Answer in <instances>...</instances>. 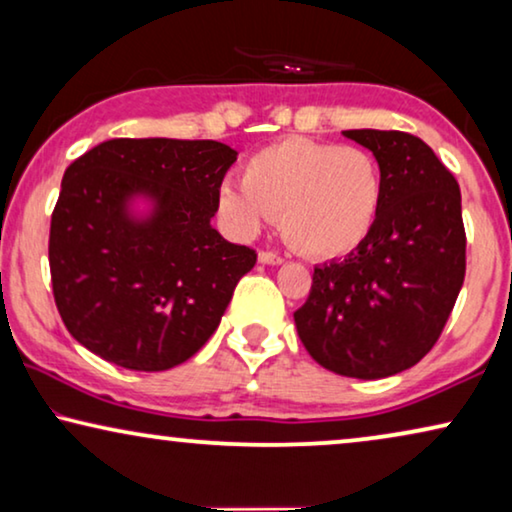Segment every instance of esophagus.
<instances>
[{"label":"esophagus","instance_id":"esophagus-1","mask_svg":"<svg viewBox=\"0 0 512 512\" xmlns=\"http://www.w3.org/2000/svg\"><path fill=\"white\" fill-rule=\"evenodd\" d=\"M258 261H261L263 265H279V263H284V258L279 254H272V251H261V254H258Z\"/></svg>","mask_w":512,"mask_h":512}]
</instances>
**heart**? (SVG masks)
Instances as JSON below:
<instances>
[{"label": "heart", "mask_w": 512, "mask_h": 512, "mask_svg": "<svg viewBox=\"0 0 512 512\" xmlns=\"http://www.w3.org/2000/svg\"><path fill=\"white\" fill-rule=\"evenodd\" d=\"M382 198V167L370 151L289 137L256 151L242 165V184L223 181L219 212L242 237L279 214L284 237L298 251L338 258L373 233Z\"/></svg>", "instance_id": "obj_1"}]
</instances>
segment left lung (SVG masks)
I'll return each instance as SVG.
<instances>
[{"label":"left lung","mask_w":512,"mask_h":512,"mask_svg":"<svg viewBox=\"0 0 512 512\" xmlns=\"http://www.w3.org/2000/svg\"><path fill=\"white\" fill-rule=\"evenodd\" d=\"M373 151L384 198L373 233L345 261L317 265L293 312L326 370L380 380L422 361L450 319L466 275L457 179L429 144L398 130H345Z\"/></svg>","instance_id":"1"}]
</instances>
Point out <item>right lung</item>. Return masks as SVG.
I'll return each mask as SVG.
<instances>
[{
  "label": "right lung",
  "instance_id": "1",
  "mask_svg": "<svg viewBox=\"0 0 512 512\" xmlns=\"http://www.w3.org/2000/svg\"><path fill=\"white\" fill-rule=\"evenodd\" d=\"M235 160V149L212 139L149 137L109 139L67 167L48 263L74 340L146 373L205 345L256 263L254 249L212 226Z\"/></svg>",
  "mask_w": 512,
  "mask_h": 512
}]
</instances>
